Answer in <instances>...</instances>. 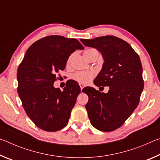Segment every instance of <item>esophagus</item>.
<instances>
[{"label": "esophagus", "instance_id": "34e87169", "mask_svg": "<svg viewBox=\"0 0 160 160\" xmlns=\"http://www.w3.org/2000/svg\"><path fill=\"white\" fill-rule=\"evenodd\" d=\"M80 89H81V90H82V89L85 88V85H83V84H81V83H80Z\"/></svg>", "mask_w": 160, "mask_h": 160}]
</instances>
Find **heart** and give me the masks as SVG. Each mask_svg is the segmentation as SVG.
<instances>
[{"label": "heart", "instance_id": "heart-1", "mask_svg": "<svg viewBox=\"0 0 160 160\" xmlns=\"http://www.w3.org/2000/svg\"><path fill=\"white\" fill-rule=\"evenodd\" d=\"M96 55L98 56V51L94 48H88L85 52H84V56L86 59H88L90 56ZM71 59V56H70L67 61V63L69 64ZM95 73L93 71H78L75 72L74 74L72 75V79L74 80L76 82L81 84H87L94 77Z\"/></svg>", "mask_w": 160, "mask_h": 160}]
</instances>
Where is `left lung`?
<instances>
[{"mask_svg": "<svg viewBox=\"0 0 160 160\" xmlns=\"http://www.w3.org/2000/svg\"><path fill=\"white\" fill-rule=\"evenodd\" d=\"M80 41L99 50L104 58L94 85L103 88V86L109 87L107 93L90 87L82 90L89 97L85 105L89 118L99 131H113L125 123L139 104L144 88L141 61L128 43L115 36Z\"/></svg>", "mask_w": 160, "mask_h": 160, "instance_id": "8db88e82", "label": "left lung"}]
</instances>
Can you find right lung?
I'll use <instances>...</instances> for the list:
<instances>
[{
	"label": "right lung",
	"mask_w": 160,
	"mask_h": 160,
	"mask_svg": "<svg viewBox=\"0 0 160 160\" xmlns=\"http://www.w3.org/2000/svg\"><path fill=\"white\" fill-rule=\"evenodd\" d=\"M76 49H84L77 39L51 35L32 44L19 65L18 95L27 115L44 131H57L67 125L80 93L74 80L68 81L63 92L53 85Z\"/></svg>",
	"instance_id": "add662e5"
}]
</instances>
